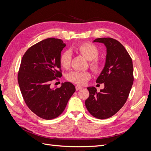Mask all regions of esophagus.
<instances>
[{
    "instance_id": "esophagus-1",
    "label": "esophagus",
    "mask_w": 151,
    "mask_h": 151,
    "mask_svg": "<svg viewBox=\"0 0 151 151\" xmlns=\"http://www.w3.org/2000/svg\"><path fill=\"white\" fill-rule=\"evenodd\" d=\"M75 88H76V90L77 91H78V90H81V89L83 88L82 86H79V85H76V86H75Z\"/></svg>"
}]
</instances>
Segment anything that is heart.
Returning <instances> with one entry per match:
<instances>
[{
    "mask_svg": "<svg viewBox=\"0 0 151 151\" xmlns=\"http://www.w3.org/2000/svg\"><path fill=\"white\" fill-rule=\"evenodd\" d=\"M75 50L86 59L90 60V67L93 72L99 73L103 70V63L97 58L99 54V50L94 44L89 42H83L75 47ZM71 59V55L69 51L62 53L60 57V64L63 68L66 70L70 68ZM91 77L90 73L88 71H73L67 76V80L75 84L84 85Z\"/></svg>",
    "mask_w": 151,
    "mask_h": 151,
    "instance_id": "obj_1",
    "label": "heart"
}]
</instances>
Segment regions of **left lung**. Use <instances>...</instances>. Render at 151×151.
Instances as JSON below:
<instances>
[{
    "mask_svg": "<svg viewBox=\"0 0 151 151\" xmlns=\"http://www.w3.org/2000/svg\"><path fill=\"white\" fill-rule=\"evenodd\" d=\"M94 42L104 43L106 47L105 65L96 80L105 87L100 92L95 87L87 88L90 96L85 105L94 117L106 119L118 112L128 99L134 82L133 64L127 51L117 40L101 37Z\"/></svg>",
    "mask_w": 151,
    "mask_h": 151,
    "instance_id": "obj_1",
    "label": "left lung"
}]
</instances>
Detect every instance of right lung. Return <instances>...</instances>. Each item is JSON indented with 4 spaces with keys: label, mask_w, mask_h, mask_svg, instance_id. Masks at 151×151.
Listing matches in <instances>:
<instances>
[{
    "label": "right lung",
    "mask_w": 151,
    "mask_h": 151,
    "mask_svg": "<svg viewBox=\"0 0 151 151\" xmlns=\"http://www.w3.org/2000/svg\"><path fill=\"white\" fill-rule=\"evenodd\" d=\"M65 46L60 39L47 38L31 46L21 60L17 80L23 99L28 108L43 119L60 115L76 90L68 81L59 88L50 86L62 76L60 57Z\"/></svg>",
    "instance_id": "add662e5"
}]
</instances>
